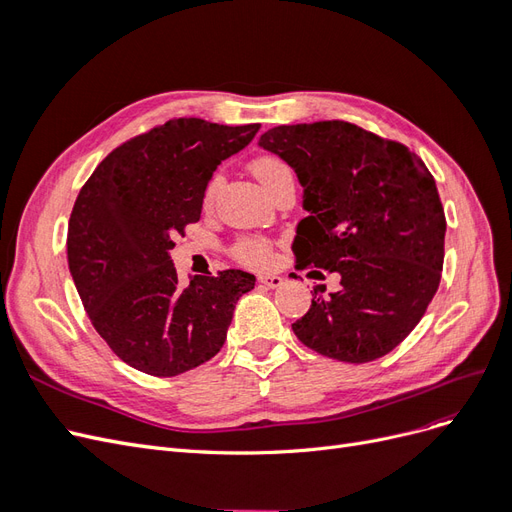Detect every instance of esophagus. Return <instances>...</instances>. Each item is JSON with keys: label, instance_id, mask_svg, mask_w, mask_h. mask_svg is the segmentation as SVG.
Listing matches in <instances>:
<instances>
[{"label": "esophagus", "instance_id": "obj_1", "mask_svg": "<svg viewBox=\"0 0 512 512\" xmlns=\"http://www.w3.org/2000/svg\"><path fill=\"white\" fill-rule=\"evenodd\" d=\"M258 282H260L262 286H267V288H277V286H282V284H284L282 277H280V275H275V273L258 275Z\"/></svg>", "mask_w": 512, "mask_h": 512}]
</instances>
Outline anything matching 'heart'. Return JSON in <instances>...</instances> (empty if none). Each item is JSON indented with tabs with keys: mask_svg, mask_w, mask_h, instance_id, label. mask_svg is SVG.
<instances>
[{
	"mask_svg": "<svg viewBox=\"0 0 512 512\" xmlns=\"http://www.w3.org/2000/svg\"><path fill=\"white\" fill-rule=\"evenodd\" d=\"M252 173L262 185H265V190L271 192L282 179L292 177V168L288 166V162H284L277 156H258L252 162ZM220 188H222V175L215 173L205 185V192H203L205 207L213 203ZM232 256L247 267H265L271 260V243L262 237H243L232 245Z\"/></svg>",
	"mask_w": 512,
	"mask_h": 512,
	"instance_id": "obj_1",
	"label": "heart"
}]
</instances>
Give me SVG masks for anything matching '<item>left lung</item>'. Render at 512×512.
<instances>
[{
  "label": "left lung",
  "instance_id": "1",
  "mask_svg": "<svg viewBox=\"0 0 512 512\" xmlns=\"http://www.w3.org/2000/svg\"><path fill=\"white\" fill-rule=\"evenodd\" d=\"M258 145L303 185L297 269L342 277L337 292L312 299L294 335L344 363L389 354L423 318L442 277L446 218L427 166L406 145L339 119L277 126Z\"/></svg>",
  "mask_w": 512,
  "mask_h": 512
}]
</instances>
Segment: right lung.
<instances>
[{"label":"right lung","instance_id":"obj_1","mask_svg":"<svg viewBox=\"0 0 512 512\" xmlns=\"http://www.w3.org/2000/svg\"><path fill=\"white\" fill-rule=\"evenodd\" d=\"M260 123L170 119L113 149L81 188L68 267L94 329L123 363L170 378L207 363L256 277L239 269L179 286L175 237L200 220L213 170L250 145Z\"/></svg>","mask_w":512,"mask_h":512}]
</instances>
